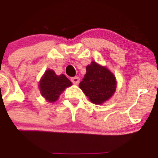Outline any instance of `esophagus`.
Instances as JSON below:
<instances>
[{
  "instance_id": "34e87169",
  "label": "esophagus",
  "mask_w": 158,
  "mask_h": 158,
  "mask_svg": "<svg viewBox=\"0 0 158 158\" xmlns=\"http://www.w3.org/2000/svg\"><path fill=\"white\" fill-rule=\"evenodd\" d=\"M71 80H72V82H73L74 84H79V81H80V79H79V77H73V78H72V79H71Z\"/></svg>"
}]
</instances>
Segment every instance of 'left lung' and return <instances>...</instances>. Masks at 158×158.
<instances>
[{
  "mask_svg": "<svg viewBox=\"0 0 158 158\" xmlns=\"http://www.w3.org/2000/svg\"><path fill=\"white\" fill-rule=\"evenodd\" d=\"M79 86L92 103L100 105L116 91V77L106 67L92 61L86 66V73Z\"/></svg>",
  "mask_w": 158,
  "mask_h": 158,
  "instance_id": "8db88e82",
  "label": "left lung"
}]
</instances>
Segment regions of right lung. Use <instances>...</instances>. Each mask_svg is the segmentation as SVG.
I'll return each mask as SVG.
<instances>
[{
	"label": "right lung",
	"instance_id": "obj_1",
	"mask_svg": "<svg viewBox=\"0 0 158 158\" xmlns=\"http://www.w3.org/2000/svg\"><path fill=\"white\" fill-rule=\"evenodd\" d=\"M72 82L64 74L56 76L54 71L48 69L41 79L38 87L45 100L54 102L59 98L65 88L72 86Z\"/></svg>",
	"mask_w": 158,
	"mask_h": 158
}]
</instances>
